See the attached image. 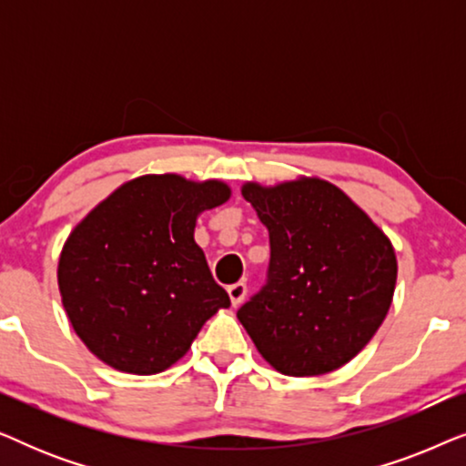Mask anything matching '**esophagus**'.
I'll use <instances>...</instances> for the list:
<instances>
[{
    "instance_id": "1",
    "label": "esophagus",
    "mask_w": 466,
    "mask_h": 466,
    "mask_svg": "<svg viewBox=\"0 0 466 466\" xmlns=\"http://www.w3.org/2000/svg\"><path fill=\"white\" fill-rule=\"evenodd\" d=\"M227 290H228V297H231V303H233V305H239V303L246 299V295H248V286H246V282L231 284Z\"/></svg>"
}]
</instances>
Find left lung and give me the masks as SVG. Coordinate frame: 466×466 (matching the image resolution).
Returning a JSON list of instances; mask_svg holds the SVG:
<instances>
[{
	"label": "left lung",
	"mask_w": 466,
	"mask_h": 466,
	"mask_svg": "<svg viewBox=\"0 0 466 466\" xmlns=\"http://www.w3.org/2000/svg\"><path fill=\"white\" fill-rule=\"evenodd\" d=\"M241 195L269 231L271 257L263 289L238 309L239 322L279 373L335 371L367 346L390 308V239L324 180L246 184Z\"/></svg>",
	"instance_id": "8db88e82"
}]
</instances>
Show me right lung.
Masks as SVG:
<instances>
[{"instance_id": "1", "label": "right lung", "mask_w": 466, "mask_h": 466, "mask_svg": "<svg viewBox=\"0 0 466 466\" xmlns=\"http://www.w3.org/2000/svg\"><path fill=\"white\" fill-rule=\"evenodd\" d=\"M228 195L216 180L144 176L74 228L59 258V290L97 359L125 373H161L188 352L208 318L231 305L193 238L197 216Z\"/></svg>"}]
</instances>
